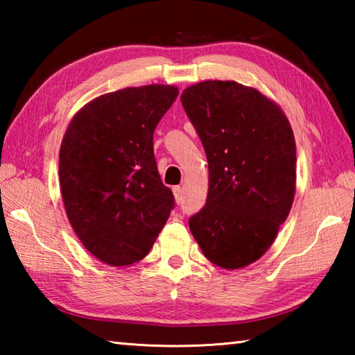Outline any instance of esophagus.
<instances>
[{"label":"esophagus","mask_w":355,"mask_h":355,"mask_svg":"<svg viewBox=\"0 0 355 355\" xmlns=\"http://www.w3.org/2000/svg\"><path fill=\"white\" fill-rule=\"evenodd\" d=\"M172 191H173V197H175V200H177L178 203L182 202V192H183L182 186H173Z\"/></svg>","instance_id":"34e87169"}]
</instances>
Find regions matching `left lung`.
Segmentation results:
<instances>
[{
	"label": "left lung",
	"mask_w": 355,
	"mask_h": 355,
	"mask_svg": "<svg viewBox=\"0 0 355 355\" xmlns=\"http://www.w3.org/2000/svg\"><path fill=\"white\" fill-rule=\"evenodd\" d=\"M208 159V196L189 228L209 261L241 269L271 248L296 192V141L258 89L208 80L182 94Z\"/></svg>",
	"instance_id": "left-lung-1"
}]
</instances>
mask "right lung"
Here are the masks:
<instances>
[{
  "mask_svg": "<svg viewBox=\"0 0 355 355\" xmlns=\"http://www.w3.org/2000/svg\"><path fill=\"white\" fill-rule=\"evenodd\" d=\"M178 95L148 84L103 94L70 120L59 150V183L76 236L110 266L146 257L173 208L161 182L153 133Z\"/></svg>",
  "mask_w": 355,
  "mask_h": 355,
  "instance_id": "right-lung-1",
  "label": "right lung"
}]
</instances>
